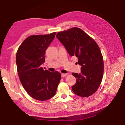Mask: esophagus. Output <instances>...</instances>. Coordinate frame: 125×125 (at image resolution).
Here are the masks:
<instances>
[{"mask_svg": "<svg viewBox=\"0 0 125 125\" xmlns=\"http://www.w3.org/2000/svg\"><path fill=\"white\" fill-rule=\"evenodd\" d=\"M61 75H62V78H64V77L66 76L67 74H66V73H62V74H61Z\"/></svg>", "mask_w": 125, "mask_h": 125, "instance_id": "esophagus-1", "label": "esophagus"}]
</instances>
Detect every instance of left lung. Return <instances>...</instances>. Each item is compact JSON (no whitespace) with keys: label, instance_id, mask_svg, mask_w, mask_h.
I'll return each instance as SVG.
<instances>
[{"label":"left lung","instance_id":"8db88e82","mask_svg":"<svg viewBox=\"0 0 125 125\" xmlns=\"http://www.w3.org/2000/svg\"><path fill=\"white\" fill-rule=\"evenodd\" d=\"M57 38L71 56L78 59L81 73H72L76 83L72 86L74 93L88 97L95 93L102 80L104 62L100 49L94 40L78 28L59 32Z\"/></svg>","mask_w":125,"mask_h":125}]
</instances>
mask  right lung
<instances>
[{
    "label": "right lung",
    "mask_w": 125,
    "mask_h": 125,
    "mask_svg": "<svg viewBox=\"0 0 125 125\" xmlns=\"http://www.w3.org/2000/svg\"><path fill=\"white\" fill-rule=\"evenodd\" d=\"M56 33L30 36L17 52V71L21 84L30 96L39 101L53 97L61 79L58 71L52 73L41 67L45 62V52Z\"/></svg>",
    "instance_id": "1"
}]
</instances>
